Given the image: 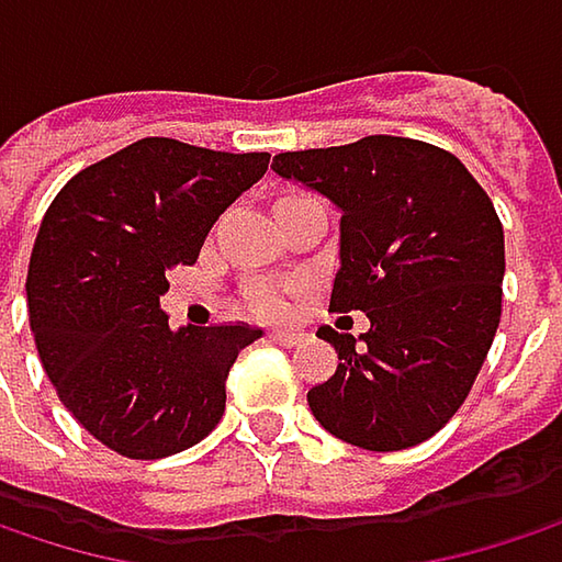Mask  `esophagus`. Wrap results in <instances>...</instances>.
<instances>
[{"label": "esophagus", "instance_id": "1", "mask_svg": "<svg viewBox=\"0 0 562 562\" xmlns=\"http://www.w3.org/2000/svg\"><path fill=\"white\" fill-rule=\"evenodd\" d=\"M273 345H282V348H295V345H302L305 341V335L302 331H270L267 335Z\"/></svg>", "mask_w": 562, "mask_h": 562}]
</instances>
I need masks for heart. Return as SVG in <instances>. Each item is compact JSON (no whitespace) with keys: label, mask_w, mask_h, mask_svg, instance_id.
Returning a JSON list of instances; mask_svg holds the SVG:
<instances>
[{"label":"heart","mask_w":562,"mask_h":562,"mask_svg":"<svg viewBox=\"0 0 562 562\" xmlns=\"http://www.w3.org/2000/svg\"><path fill=\"white\" fill-rule=\"evenodd\" d=\"M292 292H295L292 282H250L247 292H244V305H247L257 318H282V315H289V308H292Z\"/></svg>","instance_id":"heart-1"}]
</instances>
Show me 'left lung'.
I'll use <instances>...</instances> for the list:
<instances>
[{
    "label": "left lung",
    "mask_w": 562,
    "mask_h": 562,
    "mask_svg": "<svg viewBox=\"0 0 562 562\" xmlns=\"http://www.w3.org/2000/svg\"><path fill=\"white\" fill-rule=\"evenodd\" d=\"M273 171L338 204L328 312L371 318L358 341L318 328L341 364L308 391L315 419L371 452L426 442L465 403L502 322L505 231L492 198L452 153L403 136L280 153Z\"/></svg>",
    "instance_id": "8db88e82"
}]
</instances>
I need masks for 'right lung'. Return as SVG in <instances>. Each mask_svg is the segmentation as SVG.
Listing matches in <instances>:
<instances>
[{"mask_svg":"<svg viewBox=\"0 0 562 562\" xmlns=\"http://www.w3.org/2000/svg\"><path fill=\"white\" fill-rule=\"evenodd\" d=\"M267 166L270 153L149 136L57 191L29 263V322L60 403L106 449L166 459L221 423L227 371L260 331H171L159 295Z\"/></svg>","mask_w":562,"mask_h":562,"instance_id":"right-lung-1","label":"right lung"}]
</instances>
